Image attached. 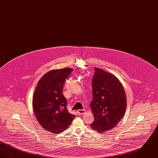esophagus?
<instances>
[{
  "label": "esophagus",
  "mask_w": 158,
  "mask_h": 158,
  "mask_svg": "<svg viewBox=\"0 0 158 158\" xmlns=\"http://www.w3.org/2000/svg\"><path fill=\"white\" fill-rule=\"evenodd\" d=\"M84 113H85V110H79L77 111V114L79 115H82V114H83Z\"/></svg>",
  "instance_id": "esophagus-1"
}]
</instances>
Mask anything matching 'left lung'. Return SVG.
Returning a JSON list of instances; mask_svg holds the SVG:
<instances>
[{"label": "left lung", "mask_w": 158, "mask_h": 158, "mask_svg": "<svg viewBox=\"0 0 158 158\" xmlns=\"http://www.w3.org/2000/svg\"><path fill=\"white\" fill-rule=\"evenodd\" d=\"M95 71L90 105L94 121L90 126L103 133L115 127L123 117L127 100L123 87L115 76L99 68H95Z\"/></svg>", "instance_id": "1"}]
</instances>
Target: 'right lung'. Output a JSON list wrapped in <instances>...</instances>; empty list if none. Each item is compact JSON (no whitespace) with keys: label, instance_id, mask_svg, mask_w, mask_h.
Segmentation results:
<instances>
[{"label":"right lung","instance_id":"add662e5","mask_svg":"<svg viewBox=\"0 0 158 158\" xmlns=\"http://www.w3.org/2000/svg\"><path fill=\"white\" fill-rule=\"evenodd\" d=\"M72 71L70 68L49 71L40 79L34 94L32 106L37 120L54 134L66 130L75 118L68 111L67 99L62 94L63 84Z\"/></svg>","mask_w":158,"mask_h":158}]
</instances>
